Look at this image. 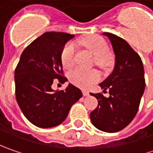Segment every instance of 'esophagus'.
Instances as JSON below:
<instances>
[{"label": "esophagus", "instance_id": "34e87169", "mask_svg": "<svg viewBox=\"0 0 153 153\" xmlns=\"http://www.w3.org/2000/svg\"><path fill=\"white\" fill-rule=\"evenodd\" d=\"M82 94H83L84 96H88V95H89V93L88 91H86V90H83V91H82Z\"/></svg>", "mask_w": 153, "mask_h": 153}]
</instances>
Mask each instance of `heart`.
I'll list each match as a JSON object with an SVG mask.
<instances>
[{"mask_svg": "<svg viewBox=\"0 0 153 153\" xmlns=\"http://www.w3.org/2000/svg\"><path fill=\"white\" fill-rule=\"evenodd\" d=\"M76 44L84 48L94 55V61L102 69L110 67L112 64V55L107 51L108 47L105 40L95 35H90L77 39ZM76 48L73 42H68L64 46L60 53V60L63 67L70 69L74 65L76 60ZM69 79L74 85L82 88H88L100 79V75L96 70H85L76 68L69 75Z\"/></svg>", "mask_w": 153, "mask_h": 153, "instance_id": "heart-1", "label": "heart"}]
</instances>
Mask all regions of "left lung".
Here are the masks:
<instances>
[{
    "instance_id": "obj_1",
    "label": "left lung",
    "mask_w": 153,
    "mask_h": 153,
    "mask_svg": "<svg viewBox=\"0 0 153 153\" xmlns=\"http://www.w3.org/2000/svg\"><path fill=\"white\" fill-rule=\"evenodd\" d=\"M112 45L115 65L111 74L100 86L108 91L90 94L98 100V106L90 113L92 123L98 129L115 133L123 129L137 113L145 90L143 63L140 57L125 40L109 32H104Z\"/></svg>"
}]
</instances>
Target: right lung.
<instances>
[{
  "label": "right lung",
  "instance_id": "1",
  "mask_svg": "<svg viewBox=\"0 0 153 153\" xmlns=\"http://www.w3.org/2000/svg\"><path fill=\"white\" fill-rule=\"evenodd\" d=\"M74 35L46 32L23 51L15 69L16 100L32 124L47 128L63 123L72 105L82 96L78 88L69 83L65 90L52 89L53 79L64 83L60 53Z\"/></svg>",
  "mask_w": 153,
  "mask_h": 153
}]
</instances>
